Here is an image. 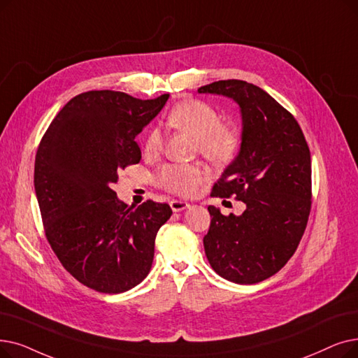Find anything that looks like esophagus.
<instances>
[{"instance_id": "esophagus-1", "label": "esophagus", "mask_w": 358, "mask_h": 358, "mask_svg": "<svg viewBox=\"0 0 358 358\" xmlns=\"http://www.w3.org/2000/svg\"><path fill=\"white\" fill-rule=\"evenodd\" d=\"M169 206H171V209H173L174 212H181L184 209L190 208V203H187V201H182V200H171L169 201Z\"/></svg>"}]
</instances>
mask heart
<instances>
[{
	"label": "heart",
	"mask_w": 358,
	"mask_h": 358,
	"mask_svg": "<svg viewBox=\"0 0 358 358\" xmlns=\"http://www.w3.org/2000/svg\"><path fill=\"white\" fill-rule=\"evenodd\" d=\"M173 129L196 138V149L213 164H227L236 157L240 148L238 131L221 122V114L203 101L190 99L176 105L168 114ZM162 134L150 129L145 138V152L158 153L162 149ZM208 177L200 165H165L159 171V184L180 196H192Z\"/></svg>",
	"instance_id": "obj_1"
}]
</instances>
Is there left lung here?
Returning <instances> with one entry per match:
<instances>
[{"label":"left lung","mask_w":358,"mask_h":358,"mask_svg":"<svg viewBox=\"0 0 358 358\" xmlns=\"http://www.w3.org/2000/svg\"><path fill=\"white\" fill-rule=\"evenodd\" d=\"M234 99L243 118L237 158L210 196H237L245 210L212 216L203 238L212 269L236 284H257L281 271L299 247L312 208V159L297 120L269 93L244 80L197 89Z\"/></svg>","instance_id":"left-lung-1"}]
</instances>
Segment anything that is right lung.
Masks as SVG:
<instances>
[{"instance_id": "right-lung-1", "label": "right lung", "mask_w": 358, "mask_h": 358, "mask_svg": "<svg viewBox=\"0 0 358 358\" xmlns=\"http://www.w3.org/2000/svg\"><path fill=\"white\" fill-rule=\"evenodd\" d=\"M169 95L142 101L90 90L69 101L50 124L35 159V192L45 236L61 265L83 285L120 294L148 276L169 205L118 200V171L141 162L136 136Z\"/></svg>"}]
</instances>
